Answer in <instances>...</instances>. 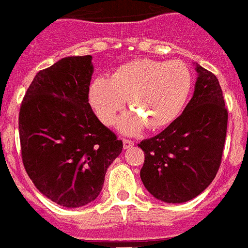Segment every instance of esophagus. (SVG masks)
Segmentation results:
<instances>
[{
	"instance_id": "1",
	"label": "esophagus",
	"mask_w": 248,
	"mask_h": 248,
	"mask_svg": "<svg viewBox=\"0 0 248 248\" xmlns=\"http://www.w3.org/2000/svg\"><path fill=\"white\" fill-rule=\"evenodd\" d=\"M133 144H134L133 140H123V147H124V150H128V148L132 147Z\"/></svg>"
}]
</instances>
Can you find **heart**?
<instances>
[{
  "label": "heart",
  "instance_id": "obj_1",
  "mask_svg": "<svg viewBox=\"0 0 248 248\" xmlns=\"http://www.w3.org/2000/svg\"><path fill=\"white\" fill-rule=\"evenodd\" d=\"M191 90L192 74L184 62L140 59L119 66L111 78L93 79L88 98L106 125L114 123L128 100L132 111L119 120L118 126L123 133L134 134L144 125L157 130L175 122Z\"/></svg>",
  "mask_w": 248,
  "mask_h": 248
}]
</instances>
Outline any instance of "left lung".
Here are the masks:
<instances>
[{"mask_svg":"<svg viewBox=\"0 0 248 248\" xmlns=\"http://www.w3.org/2000/svg\"><path fill=\"white\" fill-rule=\"evenodd\" d=\"M196 65L191 101L157 136L142 140L140 179L155 199L182 203L195 199L217 175L227 136L228 111L219 80Z\"/></svg>","mask_w":248,"mask_h":248,"instance_id":"8db88e82","label":"left lung"}]
</instances>
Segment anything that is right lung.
Masks as SVG:
<instances>
[{"instance_id":"obj_1","label":"right lung","mask_w":248,"mask_h":248,"mask_svg":"<svg viewBox=\"0 0 248 248\" xmlns=\"http://www.w3.org/2000/svg\"><path fill=\"white\" fill-rule=\"evenodd\" d=\"M92 56L64 57L33 79L19 112L21 156L42 195L64 207L98 197L123 142L88 102Z\"/></svg>"}]
</instances>
